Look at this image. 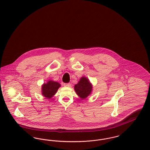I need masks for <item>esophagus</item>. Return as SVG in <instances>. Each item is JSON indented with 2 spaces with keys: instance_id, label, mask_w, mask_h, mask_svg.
Returning a JSON list of instances; mask_svg holds the SVG:
<instances>
[{
  "instance_id": "obj_1",
  "label": "esophagus",
  "mask_w": 150,
  "mask_h": 150,
  "mask_svg": "<svg viewBox=\"0 0 150 150\" xmlns=\"http://www.w3.org/2000/svg\"><path fill=\"white\" fill-rule=\"evenodd\" d=\"M64 86L69 87V86H71V84L70 83H65V84H64Z\"/></svg>"
}]
</instances>
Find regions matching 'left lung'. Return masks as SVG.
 Segmentation results:
<instances>
[{
    "label": "left lung",
    "mask_w": 150,
    "mask_h": 150,
    "mask_svg": "<svg viewBox=\"0 0 150 150\" xmlns=\"http://www.w3.org/2000/svg\"><path fill=\"white\" fill-rule=\"evenodd\" d=\"M74 89L76 94L82 99H85L92 92V86L86 77H82L78 83L75 85Z\"/></svg>",
    "instance_id": "8db88e82"
}]
</instances>
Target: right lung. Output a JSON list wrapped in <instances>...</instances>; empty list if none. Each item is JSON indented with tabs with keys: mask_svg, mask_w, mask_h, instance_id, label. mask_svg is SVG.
Returning a JSON list of instances; mask_svg holds the SVG:
<instances>
[{
	"mask_svg": "<svg viewBox=\"0 0 150 150\" xmlns=\"http://www.w3.org/2000/svg\"><path fill=\"white\" fill-rule=\"evenodd\" d=\"M60 86L61 85L58 83L50 80L47 83H44L42 86V93L43 96L50 99L56 93Z\"/></svg>",
	"mask_w": 150,
	"mask_h": 150,
	"instance_id": "right-lung-1",
	"label": "right lung"
}]
</instances>
